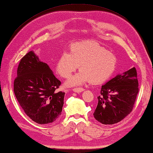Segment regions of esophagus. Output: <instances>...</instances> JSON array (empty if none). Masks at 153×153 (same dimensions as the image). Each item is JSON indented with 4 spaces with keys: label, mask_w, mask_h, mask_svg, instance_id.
Listing matches in <instances>:
<instances>
[{
    "label": "esophagus",
    "mask_w": 153,
    "mask_h": 153,
    "mask_svg": "<svg viewBox=\"0 0 153 153\" xmlns=\"http://www.w3.org/2000/svg\"><path fill=\"white\" fill-rule=\"evenodd\" d=\"M84 91V89L83 88H74L73 89V91L75 93H79L81 92H82Z\"/></svg>",
    "instance_id": "1"
}]
</instances>
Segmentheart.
Instances as JSON below:
<instances>
[{"instance_id":"obj_1","label":"heart","mask_w":153,"mask_h":153,"mask_svg":"<svg viewBox=\"0 0 153 153\" xmlns=\"http://www.w3.org/2000/svg\"><path fill=\"white\" fill-rule=\"evenodd\" d=\"M117 59L115 55L94 41H82L72 44L70 53H63L56 64L57 73L68 78L79 67L78 73L68 79V87L82 85L90 82L100 83L108 79L114 72Z\"/></svg>"}]
</instances>
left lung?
Returning a JSON list of instances; mask_svg holds the SVG:
<instances>
[{
    "label": "left lung",
    "mask_w": 153,
    "mask_h": 153,
    "mask_svg": "<svg viewBox=\"0 0 153 153\" xmlns=\"http://www.w3.org/2000/svg\"><path fill=\"white\" fill-rule=\"evenodd\" d=\"M137 71L132 68L102 85L94 118L102 124H114L131 112L139 92Z\"/></svg>",
    "instance_id": "1"
}]
</instances>
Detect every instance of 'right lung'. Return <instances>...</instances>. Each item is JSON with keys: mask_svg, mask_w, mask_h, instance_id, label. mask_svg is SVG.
<instances>
[{"mask_svg": "<svg viewBox=\"0 0 153 153\" xmlns=\"http://www.w3.org/2000/svg\"><path fill=\"white\" fill-rule=\"evenodd\" d=\"M17 76L14 91L25 113L39 124L56 121L62 111L65 93L55 92L61 82L49 66L30 51L19 62Z\"/></svg>", "mask_w": 153, "mask_h": 153, "instance_id": "right-lung-1", "label": "right lung"}]
</instances>
